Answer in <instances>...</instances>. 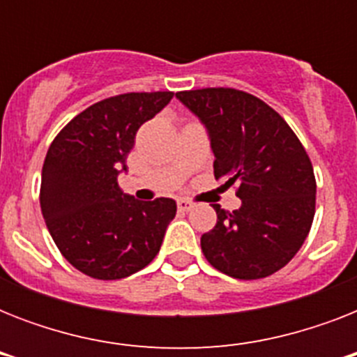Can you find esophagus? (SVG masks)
<instances>
[{
	"label": "esophagus",
	"instance_id": "1",
	"mask_svg": "<svg viewBox=\"0 0 357 357\" xmlns=\"http://www.w3.org/2000/svg\"><path fill=\"white\" fill-rule=\"evenodd\" d=\"M178 207H179V211H190V209L195 207V204H192L190 200H187V198H179Z\"/></svg>",
	"mask_w": 357,
	"mask_h": 357
}]
</instances>
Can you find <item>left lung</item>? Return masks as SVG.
Here are the masks:
<instances>
[{
	"mask_svg": "<svg viewBox=\"0 0 357 357\" xmlns=\"http://www.w3.org/2000/svg\"><path fill=\"white\" fill-rule=\"evenodd\" d=\"M176 96L206 123L215 178L237 185L241 207L215 206L217 224L202 252L237 280L278 272L302 248L315 217L317 181L307 151L280 114L237 89H196Z\"/></svg>",
	"mask_w": 357,
	"mask_h": 357,
	"instance_id": "obj_1",
	"label": "left lung"
}]
</instances>
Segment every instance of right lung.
Returning <instances> with one entry per match:
<instances>
[{
	"label": "right lung",
	"mask_w": 357,
	"mask_h": 357,
	"mask_svg": "<svg viewBox=\"0 0 357 357\" xmlns=\"http://www.w3.org/2000/svg\"><path fill=\"white\" fill-rule=\"evenodd\" d=\"M172 96L165 91L105 98L70 120L47 150L42 215L64 259L94 280H120L150 265L176 217L172 198L135 200L116 179L140 126Z\"/></svg>",
	"instance_id": "obj_1"
}]
</instances>
